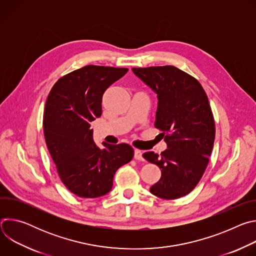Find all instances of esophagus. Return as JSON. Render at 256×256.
Segmentation results:
<instances>
[{"label": "esophagus", "mask_w": 256, "mask_h": 256, "mask_svg": "<svg viewBox=\"0 0 256 256\" xmlns=\"http://www.w3.org/2000/svg\"><path fill=\"white\" fill-rule=\"evenodd\" d=\"M134 158L136 160H140V161L144 160V158H142V151H140V150H138V149H134Z\"/></svg>", "instance_id": "1"}]
</instances>
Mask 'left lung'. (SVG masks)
Segmentation results:
<instances>
[{"mask_svg": "<svg viewBox=\"0 0 256 256\" xmlns=\"http://www.w3.org/2000/svg\"><path fill=\"white\" fill-rule=\"evenodd\" d=\"M158 98L155 128L162 130L167 149L142 157L161 169L151 186L154 196L175 200L188 194L200 182L214 142V120L200 82L173 66L132 68Z\"/></svg>", "mask_w": 256, "mask_h": 256, "instance_id": "obj_1", "label": "left lung"}]
</instances>
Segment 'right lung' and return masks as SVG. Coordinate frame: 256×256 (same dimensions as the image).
Segmentation results:
<instances>
[{
    "mask_svg": "<svg viewBox=\"0 0 256 256\" xmlns=\"http://www.w3.org/2000/svg\"><path fill=\"white\" fill-rule=\"evenodd\" d=\"M126 68L85 66L60 78L46 103L44 132L64 186L80 198L102 196L112 188L116 170L134 157L128 144L93 140L90 122L101 116L106 89L126 74Z\"/></svg>",
    "mask_w": 256,
    "mask_h": 256,
    "instance_id": "1",
    "label": "right lung"
}]
</instances>
